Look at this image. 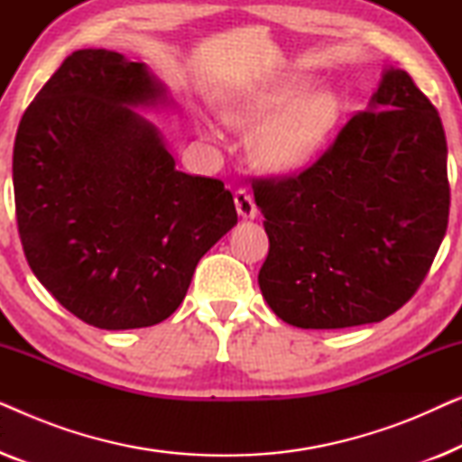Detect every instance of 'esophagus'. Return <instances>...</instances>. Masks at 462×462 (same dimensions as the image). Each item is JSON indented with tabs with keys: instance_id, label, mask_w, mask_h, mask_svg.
Masks as SVG:
<instances>
[{
	"instance_id": "esophagus-1",
	"label": "esophagus",
	"mask_w": 462,
	"mask_h": 462,
	"mask_svg": "<svg viewBox=\"0 0 462 462\" xmlns=\"http://www.w3.org/2000/svg\"><path fill=\"white\" fill-rule=\"evenodd\" d=\"M233 198H236V208H237L239 217H242V218H254L256 217V204H254V199H252L248 189H237Z\"/></svg>"
}]
</instances>
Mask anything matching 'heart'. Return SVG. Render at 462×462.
<instances>
[{"mask_svg":"<svg viewBox=\"0 0 462 462\" xmlns=\"http://www.w3.org/2000/svg\"><path fill=\"white\" fill-rule=\"evenodd\" d=\"M309 90V81H286L239 94L223 116L239 128L263 124L250 138V153L269 172H294L313 162L337 130L343 100L337 92Z\"/></svg>","mask_w":462,"mask_h":462,"instance_id":"heart-1","label":"heart"}]
</instances>
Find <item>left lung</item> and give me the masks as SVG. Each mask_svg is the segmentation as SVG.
<instances>
[{
    "label": "left lung",
    "mask_w": 462,
    "mask_h": 462,
    "mask_svg": "<svg viewBox=\"0 0 462 462\" xmlns=\"http://www.w3.org/2000/svg\"><path fill=\"white\" fill-rule=\"evenodd\" d=\"M446 157L438 109L389 69L311 166L252 180L269 236L258 286L277 318L334 330L406 305L448 229Z\"/></svg>",
    "instance_id": "obj_1"
}]
</instances>
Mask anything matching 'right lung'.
<instances>
[{
	"mask_svg": "<svg viewBox=\"0 0 462 462\" xmlns=\"http://www.w3.org/2000/svg\"><path fill=\"white\" fill-rule=\"evenodd\" d=\"M163 88L143 62L78 50L18 124L12 180L27 263L67 311L103 330L170 318L199 258L237 223L223 180L176 170L130 106Z\"/></svg>",
	"mask_w": 462,
	"mask_h": 462,
	"instance_id": "right-lung-1",
	"label": "right lung"
}]
</instances>
